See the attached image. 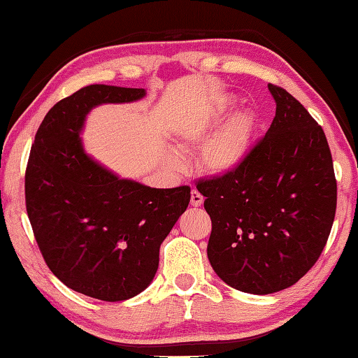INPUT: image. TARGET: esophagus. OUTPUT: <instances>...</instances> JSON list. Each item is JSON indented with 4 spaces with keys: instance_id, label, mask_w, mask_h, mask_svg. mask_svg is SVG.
I'll use <instances>...</instances> for the list:
<instances>
[{
    "instance_id": "obj_1",
    "label": "esophagus",
    "mask_w": 358,
    "mask_h": 358,
    "mask_svg": "<svg viewBox=\"0 0 358 358\" xmlns=\"http://www.w3.org/2000/svg\"><path fill=\"white\" fill-rule=\"evenodd\" d=\"M203 203V196L197 189L191 191V205L192 207H201Z\"/></svg>"
}]
</instances>
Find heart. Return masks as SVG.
I'll use <instances>...</instances> for the list:
<instances>
[{"instance_id":"1","label":"heart","mask_w":358,"mask_h":358,"mask_svg":"<svg viewBox=\"0 0 358 358\" xmlns=\"http://www.w3.org/2000/svg\"><path fill=\"white\" fill-rule=\"evenodd\" d=\"M232 99L222 96L216 101L215 110L208 118L187 126L180 134V147L202 145L199 164L205 172L211 175H224L235 171L243 164L252 147L254 136L257 131V115L251 108H243L230 115L210 135L217 121L226 113ZM172 162H177V156H171Z\"/></svg>"}]
</instances>
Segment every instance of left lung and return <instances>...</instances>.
<instances>
[{"label": "left lung", "instance_id": "left-lung-1", "mask_svg": "<svg viewBox=\"0 0 358 358\" xmlns=\"http://www.w3.org/2000/svg\"><path fill=\"white\" fill-rule=\"evenodd\" d=\"M276 115L235 171L197 181L211 217L208 260L241 292L266 295L305 276L335 220L336 178L324 129L268 83Z\"/></svg>", "mask_w": 358, "mask_h": 358}]
</instances>
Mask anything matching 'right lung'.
I'll use <instances>...</instances> for the list:
<instances>
[{
	"mask_svg": "<svg viewBox=\"0 0 358 358\" xmlns=\"http://www.w3.org/2000/svg\"><path fill=\"white\" fill-rule=\"evenodd\" d=\"M143 96V88L88 85L57 102L27 166V213L47 266L69 289L104 301L128 300L150 286L161 243L191 199L189 186L156 189L85 155L88 112Z\"/></svg>",
	"mask_w": 358,
	"mask_h": 358,
	"instance_id": "1",
	"label": "right lung"
}]
</instances>
